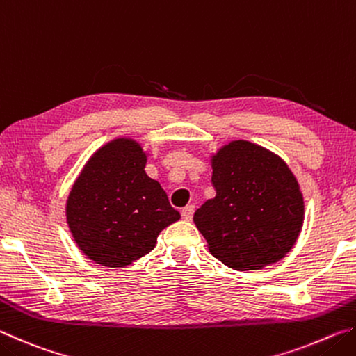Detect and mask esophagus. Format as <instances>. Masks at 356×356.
<instances>
[{"label":"esophagus","instance_id":"esophagus-1","mask_svg":"<svg viewBox=\"0 0 356 356\" xmlns=\"http://www.w3.org/2000/svg\"><path fill=\"white\" fill-rule=\"evenodd\" d=\"M193 213H195V206H186L182 209V212H180L185 221H190L193 218Z\"/></svg>","mask_w":356,"mask_h":356}]
</instances>
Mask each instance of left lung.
<instances>
[{"label": "left lung", "instance_id": "left-lung-1", "mask_svg": "<svg viewBox=\"0 0 356 356\" xmlns=\"http://www.w3.org/2000/svg\"><path fill=\"white\" fill-rule=\"evenodd\" d=\"M216 191L193 221L209 251L240 272L278 262L297 242L305 202L297 179L278 155L232 141L212 156Z\"/></svg>", "mask_w": 356, "mask_h": 356}]
</instances>
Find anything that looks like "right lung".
<instances>
[{"label":"right lung","instance_id":"1","mask_svg":"<svg viewBox=\"0 0 356 356\" xmlns=\"http://www.w3.org/2000/svg\"><path fill=\"white\" fill-rule=\"evenodd\" d=\"M147 156L129 138L95 152L69 193L65 216L84 254L105 267H125L154 250L156 237L180 218L165 190L150 179Z\"/></svg>","mask_w":356,"mask_h":356}]
</instances>
